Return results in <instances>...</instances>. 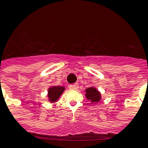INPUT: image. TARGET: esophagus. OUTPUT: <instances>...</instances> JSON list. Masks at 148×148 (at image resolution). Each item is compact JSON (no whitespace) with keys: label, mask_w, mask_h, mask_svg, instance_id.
Returning <instances> with one entry per match:
<instances>
[{"label":"esophagus","mask_w":148,"mask_h":148,"mask_svg":"<svg viewBox=\"0 0 148 148\" xmlns=\"http://www.w3.org/2000/svg\"><path fill=\"white\" fill-rule=\"evenodd\" d=\"M70 89H73V90H77L78 88V84H70L68 86Z\"/></svg>","instance_id":"1"}]
</instances>
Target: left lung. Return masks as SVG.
Instances as JSON below:
<instances>
[{
	"label": "left lung",
	"mask_w": 148,
	"mask_h": 148,
	"mask_svg": "<svg viewBox=\"0 0 148 148\" xmlns=\"http://www.w3.org/2000/svg\"><path fill=\"white\" fill-rule=\"evenodd\" d=\"M86 98L92 102H98L100 100V93L95 88H88L86 89Z\"/></svg>",
	"instance_id": "left-lung-1"
}]
</instances>
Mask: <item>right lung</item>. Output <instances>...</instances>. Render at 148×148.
<instances>
[{
  "label": "right lung",
  "mask_w": 148,
  "mask_h": 148,
  "mask_svg": "<svg viewBox=\"0 0 148 148\" xmlns=\"http://www.w3.org/2000/svg\"><path fill=\"white\" fill-rule=\"evenodd\" d=\"M64 91V87L60 86H54L52 87L49 89V92H48V96L49 98V100L52 102L56 101L58 98L60 96L62 92Z\"/></svg>",
  "instance_id": "right-lung-1"
}]
</instances>
